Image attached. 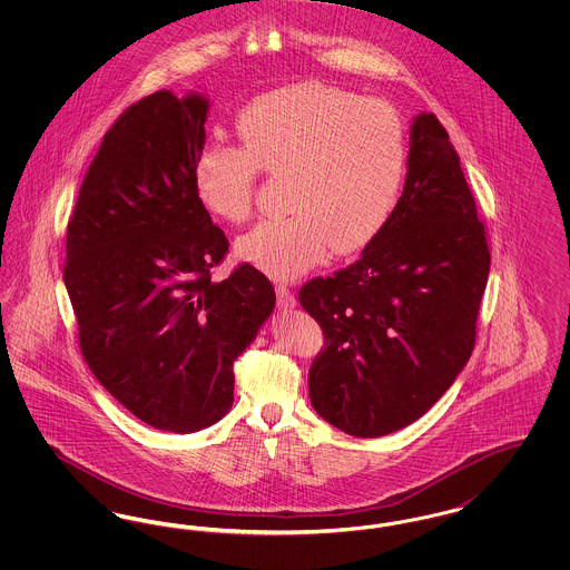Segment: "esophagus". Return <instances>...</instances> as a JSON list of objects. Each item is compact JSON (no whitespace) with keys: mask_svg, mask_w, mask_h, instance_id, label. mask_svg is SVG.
<instances>
[{"mask_svg":"<svg viewBox=\"0 0 570 570\" xmlns=\"http://www.w3.org/2000/svg\"><path fill=\"white\" fill-rule=\"evenodd\" d=\"M275 295H277V305L282 309H295L297 307V298L295 295L284 286V284H277L275 286Z\"/></svg>","mask_w":570,"mask_h":570,"instance_id":"obj_1","label":"esophagus"}]
</instances>
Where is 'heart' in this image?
<instances>
[{
    "instance_id": "obj_1",
    "label": "heart",
    "mask_w": 570,
    "mask_h": 570,
    "mask_svg": "<svg viewBox=\"0 0 570 570\" xmlns=\"http://www.w3.org/2000/svg\"><path fill=\"white\" fill-rule=\"evenodd\" d=\"M235 130L242 147L207 142L194 160L200 207L219 222H244L263 170L286 177L288 212L239 237V261L293 279L314 269L328 247L353 254L379 237L406 175V132L386 102L297 82L249 100Z\"/></svg>"
}]
</instances>
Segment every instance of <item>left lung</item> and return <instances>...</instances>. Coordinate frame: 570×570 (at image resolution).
Returning a JSON list of instances; mask_svg holds the SVG:
<instances>
[{
  "label": "left lung",
  "mask_w": 570,
  "mask_h": 570,
  "mask_svg": "<svg viewBox=\"0 0 570 570\" xmlns=\"http://www.w3.org/2000/svg\"><path fill=\"white\" fill-rule=\"evenodd\" d=\"M404 191L358 261L307 282L323 326L309 402L344 434L379 438L421 419L465 367L489 247L460 156L434 112L410 124Z\"/></svg>",
  "instance_id": "8db88e82"
}]
</instances>
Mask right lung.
Segmentation results:
<instances>
[{"label":"right lung","mask_w":570,"mask_h":570,"mask_svg":"<svg viewBox=\"0 0 570 570\" xmlns=\"http://www.w3.org/2000/svg\"><path fill=\"white\" fill-rule=\"evenodd\" d=\"M209 98L156 91L105 135L68 222L63 282L82 356L142 423L191 434L233 406V363L275 307L249 265L214 282L228 252L200 207L191 168Z\"/></svg>","instance_id":"right-lung-1"}]
</instances>
